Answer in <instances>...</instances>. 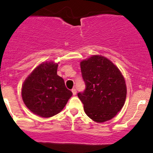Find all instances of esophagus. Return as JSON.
I'll return each instance as SVG.
<instances>
[{"mask_svg":"<svg viewBox=\"0 0 153 153\" xmlns=\"http://www.w3.org/2000/svg\"><path fill=\"white\" fill-rule=\"evenodd\" d=\"M72 94H73V95H76L77 91H76V89H75V88H73V89L72 90Z\"/></svg>","mask_w":153,"mask_h":153,"instance_id":"esophagus-1","label":"esophagus"}]
</instances>
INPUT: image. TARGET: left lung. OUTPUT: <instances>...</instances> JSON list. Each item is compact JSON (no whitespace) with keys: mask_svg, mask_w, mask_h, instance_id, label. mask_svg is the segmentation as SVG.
Here are the masks:
<instances>
[{"mask_svg":"<svg viewBox=\"0 0 153 153\" xmlns=\"http://www.w3.org/2000/svg\"><path fill=\"white\" fill-rule=\"evenodd\" d=\"M86 85L78 97L90 118L102 123L122 109L127 96L125 80L118 67L106 57L94 55L80 62Z\"/></svg>","mask_w":153,"mask_h":153,"instance_id":"left-lung-1","label":"left lung"}]
</instances>
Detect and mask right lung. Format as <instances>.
Here are the masks:
<instances>
[{
    "mask_svg": "<svg viewBox=\"0 0 153 153\" xmlns=\"http://www.w3.org/2000/svg\"><path fill=\"white\" fill-rule=\"evenodd\" d=\"M58 63L50 61L36 67L22 86V100L35 115L50 118L63 109L72 91L65 88L62 78L57 75Z\"/></svg>",
    "mask_w": 153,
    "mask_h": 153,
    "instance_id": "add662e5",
    "label": "right lung"
}]
</instances>
